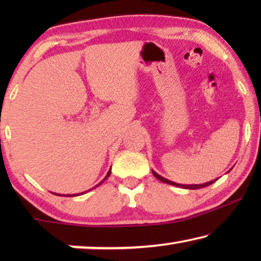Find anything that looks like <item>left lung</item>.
I'll return each mask as SVG.
<instances>
[{
	"label": "left lung",
	"instance_id": "obj_1",
	"mask_svg": "<svg viewBox=\"0 0 261 261\" xmlns=\"http://www.w3.org/2000/svg\"><path fill=\"white\" fill-rule=\"evenodd\" d=\"M152 173L153 176L155 178H158L160 181H163V183H166V184H171V185H176V187H179V188H183V189H190V190H196V189H201V188H205V187H209V185H212L213 183H215L216 179L214 180H210L208 183H204V184H191V185H188V184H178V183H174V181H171L169 179H166V178H164L160 176L155 172V171L152 170Z\"/></svg>",
	"mask_w": 261,
	"mask_h": 261
}]
</instances>
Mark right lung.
Listing matches in <instances>:
<instances>
[{
  "label": "right lung",
  "instance_id": "add662e5",
  "mask_svg": "<svg viewBox=\"0 0 261 261\" xmlns=\"http://www.w3.org/2000/svg\"><path fill=\"white\" fill-rule=\"evenodd\" d=\"M110 172H112V171H110V170H109V171H108V173H107V176H106L105 178H103V180H102V181H101V183H99V184H102V183H103V181H105V180L107 179V178H108V177L110 176ZM99 184H97V185H96V187H98V185H99ZM90 190H91V189H90ZM90 190H88V191H90ZM83 194H84V192H82V195H83ZM66 196H67V197H69V196H76V195H66Z\"/></svg>",
  "mask_w": 261,
  "mask_h": 261
}]
</instances>
